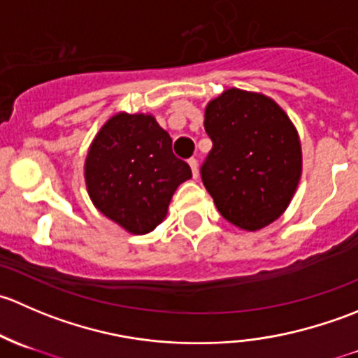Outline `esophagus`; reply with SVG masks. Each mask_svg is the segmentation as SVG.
<instances>
[{
  "instance_id": "esophagus-1",
  "label": "esophagus",
  "mask_w": 358,
  "mask_h": 358,
  "mask_svg": "<svg viewBox=\"0 0 358 358\" xmlns=\"http://www.w3.org/2000/svg\"><path fill=\"white\" fill-rule=\"evenodd\" d=\"M189 164H190V168H192L194 178H197V175H199V164H197V159L190 157L189 159Z\"/></svg>"
}]
</instances>
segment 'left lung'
<instances>
[{
  "instance_id": "8db88e82",
  "label": "left lung",
  "mask_w": 358,
  "mask_h": 358,
  "mask_svg": "<svg viewBox=\"0 0 358 358\" xmlns=\"http://www.w3.org/2000/svg\"><path fill=\"white\" fill-rule=\"evenodd\" d=\"M204 129L213 149L201 178L223 218L249 232L279 218L301 176V145L286 112L232 88L208 103Z\"/></svg>"
}]
</instances>
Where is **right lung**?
Returning <instances> with one entry per match:
<instances>
[{"label":"right lung","mask_w":358,"mask_h":358,"mask_svg":"<svg viewBox=\"0 0 358 358\" xmlns=\"http://www.w3.org/2000/svg\"><path fill=\"white\" fill-rule=\"evenodd\" d=\"M192 176L173 154L171 136L152 115L115 114L90 147L88 194L100 213L131 234H147L164 220L176 187Z\"/></svg>","instance_id":"1"}]
</instances>
